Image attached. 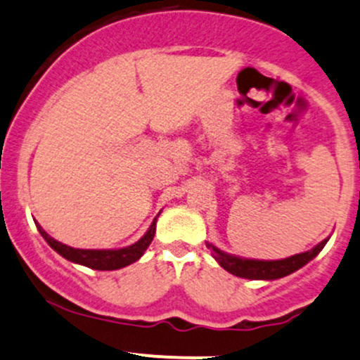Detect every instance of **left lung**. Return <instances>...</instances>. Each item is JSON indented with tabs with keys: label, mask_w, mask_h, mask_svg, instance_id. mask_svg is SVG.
Here are the masks:
<instances>
[{
	"label": "left lung",
	"mask_w": 360,
	"mask_h": 360,
	"mask_svg": "<svg viewBox=\"0 0 360 360\" xmlns=\"http://www.w3.org/2000/svg\"><path fill=\"white\" fill-rule=\"evenodd\" d=\"M328 240H330V238L323 240L319 245H316L312 250H309V252L297 253V255H291L288 259L281 260L241 259V257H234L229 255V253H224L222 250H219L217 247H214V245L210 243H207V247L214 252V259L217 260L219 266H221L222 269L231 272V274L245 279H266V281H271V279L285 278V276H288L291 272L304 267L305 264L310 262V260L324 248Z\"/></svg>",
	"instance_id": "8db88e82"
}]
</instances>
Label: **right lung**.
<instances>
[{"mask_svg":"<svg viewBox=\"0 0 360 360\" xmlns=\"http://www.w3.org/2000/svg\"><path fill=\"white\" fill-rule=\"evenodd\" d=\"M157 217L153 219L150 229L146 231V234L141 238V240H138L134 245H131V247L119 248V250H82V248L67 247V245L53 240L50 234L41 228L37 222L36 226H37V231L41 233V236H43L44 240L48 241V245H50L56 253H60L63 259L70 260V262L74 264H81V266L89 267V269L115 271V269H120V267H126L129 266V264L136 262V260L145 253V250L150 247L151 240H153L155 236V229H157Z\"/></svg>","mask_w":360,"mask_h":360,"instance_id":"obj_1","label":"right lung"}]
</instances>
